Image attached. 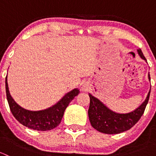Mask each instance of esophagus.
<instances>
[{"label":"esophagus","instance_id":"1","mask_svg":"<svg viewBox=\"0 0 156 156\" xmlns=\"http://www.w3.org/2000/svg\"><path fill=\"white\" fill-rule=\"evenodd\" d=\"M87 89H88V86L87 85V84H84V85L82 86V90L86 91V90H87Z\"/></svg>","mask_w":156,"mask_h":156}]
</instances>
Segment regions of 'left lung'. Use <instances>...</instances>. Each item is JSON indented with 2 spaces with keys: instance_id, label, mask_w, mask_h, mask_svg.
Wrapping results in <instances>:
<instances>
[{
  "instance_id": "8db88e82",
  "label": "left lung",
  "mask_w": 156,
  "mask_h": 156,
  "mask_svg": "<svg viewBox=\"0 0 156 156\" xmlns=\"http://www.w3.org/2000/svg\"><path fill=\"white\" fill-rule=\"evenodd\" d=\"M137 53L143 59L146 61L140 49H138ZM148 77L150 81L149 73ZM150 90L148 93L146 100L139 107L133 112L124 114L112 111L100 100L89 94L90 106L88 109V116L92 127L98 131L107 134L120 133L130 129L136 124L144 114L149 101Z\"/></svg>"
}]
</instances>
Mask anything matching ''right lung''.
Segmentation results:
<instances>
[{
  "instance_id": "1",
  "label": "right lung",
  "mask_w": 156,
  "mask_h": 156,
  "mask_svg": "<svg viewBox=\"0 0 156 156\" xmlns=\"http://www.w3.org/2000/svg\"><path fill=\"white\" fill-rule=\"evenodd\" d=\"M5 84L7 99L12 115L24 126L41 131L52 130L60 124L66 108L75 97L80 93L78 88H75L67 93L58 103L51 107L40 111H30L19 106L12 98L7 84V75Z\"/></svg>"
}]
</instances>
